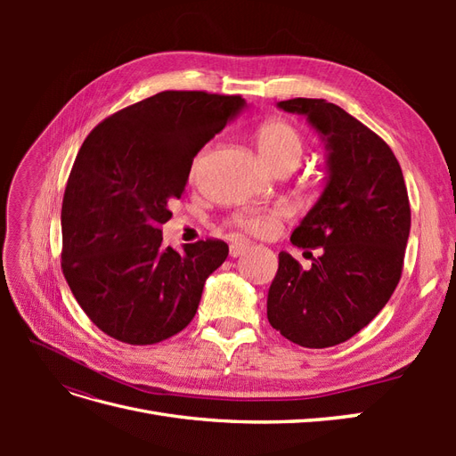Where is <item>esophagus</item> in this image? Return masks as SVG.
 Segmentation results:
<instances>
[{
  "label": "esophagus",
  "instance_id": "34e87169",
  "mask_svg": "<svg viewBox=\"0 0 456 456\" xmlns=\"http://www.w3.org/2000/svg\"><path fill=\"white\" fill-rule=\"evenodd\" d=\"M249 243H243V241H236V243H232L230 245V256H240V255H243L247 249H249Z\"/></svg>",
  "mask_w": 456,
  "mask_h": 456
}]
</instances>
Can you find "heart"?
Listing matches in <instances>:
<instances>
[{"instance_id":"b5f03b06","label":"heart","mask_w":456,"mask_h":456,"mask_svg":"<svg viewBox=\"0 0 456 456\" xmlns=\"http://www.w3.org/2000/svg\"><path fill=\"white\" fill-rule=\"evenodd\" d=\"M256 144L260 156L268 161L272 169H293L300 161L302 154H305V136L293 126L291 121L273 118L262 123L256 131ZM205 150L191 161L190 176H196L200 171V165L203 161ZM285 209L275 207V209L268 211H255L238 215L233 218V224L240 226L241 230L253 233V236H270L280 226V220L283 218Z\"/></svg>"}]
</instances>
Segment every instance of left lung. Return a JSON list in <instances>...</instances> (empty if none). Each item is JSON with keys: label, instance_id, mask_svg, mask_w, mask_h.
I'll return each instance as SVG.
<instances>
[{"label": "left lung", "instance_id": "8db88e82", "mask_svg": "<svg viewBox=\"0 0 456 456\" xmlns=\"http://www.w3.org/2000/svg\"><path fill=\"white\" fill-rule=\"evenodd\" d=\"M323 134L329 178L291 241L320 249L310 270L285 251L268 291V322L298 346L329 348L369 325L402 278L411 205L402 167L377 133L333 102L291 99Z\"/></svg>", "mask_w": 456, "mask_h": 456}]
</instances>
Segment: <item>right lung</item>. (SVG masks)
Returning a JSON list of instances; mask_svg holds the SVG:
<instances>
[{
	"label": "right lung",
	"instance_id": "right-lung-1",
	"mask_svg": "<svg viewBox=\"0 0 456 456\" xmlns=\"http://www.w3.org/2000/svg\"><path fill=\"white\" fill-rule=\"evenodd\" d=\"M241 106L240 94L161 91L108 116L81 144L62 200L61 266L108 337L146 346L194 320L228 245L207 238L175 251L161 245V226L198 151Z\"/></svg>",
	"mask_w": 456,
	"mask_h": 456
}]
</instances>
